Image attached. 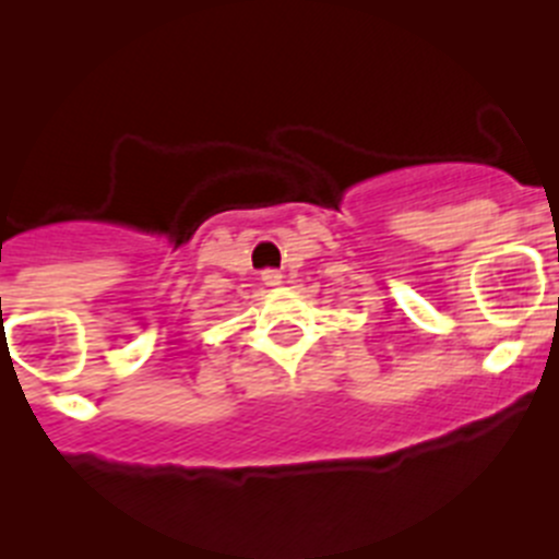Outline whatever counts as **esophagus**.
Instances as JSON below:
<instances>
[{
    "label": "esophagus",
    "mask_w": 559,
    "mask_h": 559,
    "mask_svg": "<svg viewBox=\"0 0 559 559\" xmlns=\"http://www.w3.org/2000/svg\"><path fill=\"white\" fill-rule=\"evenodd\" d=\"M260 280H263V285H269V288H276V285L283 283V274H280L276 269H265Z\"/></svg>",
    "instance_id": "1"
}]
</instances>
